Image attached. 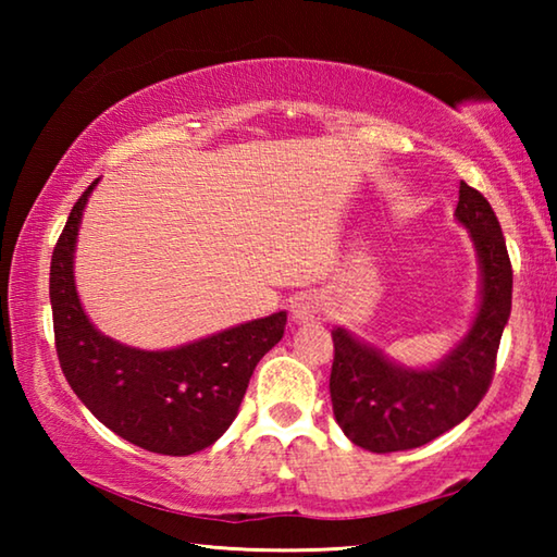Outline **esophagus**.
Wrapping results in <instances>:
<instances>
[{
  "label": "esophagus",
  "mask_w": 557,
  "mask_h": 557,
  "mask_svg": "<svg viewBox=\"0 0 557 557\" xmlns=\"http://www.w3.org/2000/svg\"><path fill=\"white\" fill-rule=\"evenodd\" d=\"M326 312V299L322 295H317V292H305V295H299L292 301V319H295L297 324L324 322Z\"/></svg>",
  "instance_id": "obj_1"
}]
</instances>
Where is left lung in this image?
Instances as JSON below:
<instances>
[{"label": "left lung", "mask_w": 557, "mask_h": 557, "mask_svg": "<svg viewBox=\"0 0 557 557\" xmlns=\"http://www.w3.org/2000/svg\"><path fill=\"white\" fill-rule=\"evenodd\" d=\"M455 219L476 250L479 305L469 332L442 361L410 369L344 326L332 332L329 393L334 418L354 445L369 451L385 455L428 445L459 425L494 379L496 351L511 317V260L494 209L465 182L459 184Z\"/></svg>", "instance_id": "1"}]
</instances>
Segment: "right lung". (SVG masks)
<instances>
[{
    "instance_id": "add662e5",
    "label": "right lung",
    "mask_w": 557,
    "mask_h": 557,
    "mask_svg": "<svg viewBox=\"0 0 557 557\" xmlns=\"http://www.w3.org/2000/svg\"><path fill=\"white\" fill-rule=\"evenodd\" d=\"M92 182L75 201L51 256L55 354L65 381L102 425L157 455L211 447L238 414L250 375L285 334L287 312L223 329L191 344L147 351L96 329L75 289L73 260Z\"/></svg>"
}]
</instances>
